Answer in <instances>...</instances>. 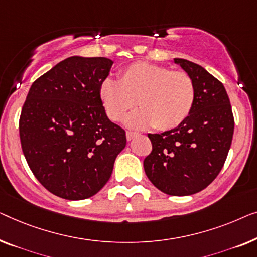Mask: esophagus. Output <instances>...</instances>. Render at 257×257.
<instances>
[{"label": "esophagus", "mask_w": 257, "mask_h": 257, "mask_svg": "<svg viewBox=\"0 0 257 257\" xmlns=\"http://www.w3.org/2000/svg\"><path fill=\"white\" fill-rule=\"evenodd\" d=\"M125 135H127V140L130 141V140H133L135 136L139 135V133L132 132V130H127V133H125Z\"/></svg>", "instance_id": "34e87169"}]
</instances>
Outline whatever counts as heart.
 <instances>
[{"instance_id": "obj_1", "label": "heart", "mask_w": 257, "mask_h": 257, "mask_svg": "<svg viewBox=\"0 0 257 257\" xmlns=\"http://www.w3.org/2000/svg\"><path fill=\"white\" fill-rule=\"evenodd\" d=\"M100 97L110 120L121 121L139 103L141 110L128 118L130 125L170 130L190 115L196 88L186 72L139 61L123 68L117 81L104 79Z\"/></svg>"}]
</instances>
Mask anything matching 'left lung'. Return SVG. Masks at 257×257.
<instances>
[{"label": "left lung", "mask_w": 257, "mask_h": 257, "mask_svg": "<svg viewBox=\"0 0 257 257\" xmlns=\"http://www.w3.org/2000/svg\"><path fill=\"white\" fill-rule=\"evenodd\" d=\"M192 78V110L177 128L148 134L153 150L144 158L146 175L170 196H190L204 190L225 164L234 133L232 106L222 82L200 65L176 58Z\"/></svg>", "instance_id": "left-lung-1"}]
</instances>
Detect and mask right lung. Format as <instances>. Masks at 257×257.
I'll return each instance as SVG.
<instances>
[{
  "instance_id": "right-lung-1",
  "label": "right lung",
  "mask_w": 257,
  "mask_h": 257,
  "mask_svg": "<svg viewBox=\"0 0 257 257\" xmlns=\"http://www.w3.org/2000/svg\"><path fill=\"white\" fill-rule=\"evenodd\" d=\"M113 61L70 57L31 85L20 116L28 165L49 192L81 200L109 180L125 132L107 117L100 85Z\"/></svg>"
}]
</instances>
